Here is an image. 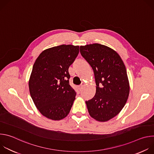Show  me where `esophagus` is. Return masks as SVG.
Masks as SVG:
<instances>
[{"instance_id": "1", "label": "esophagus", "mask_w": 154, "mask_h": 154, "mask_svg": "<svg viewBox=\"0 0 154 154\" xmlns=\"http://www.w3.org/2000/svg\"><path fill=\"white\" fill-rule=\"evenodd\" d=\"M83 86H84V84H82V85L78 86V88L79 89V90H81L83 88Z\"/></svg>"}]
</instances>
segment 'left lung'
<instances>
[{"label":"left lung","mask_w":154,"mask_h":154,"mask_svg":"<svg viewBox=\"0 0 154 154\" xmlns=\"http://www.w3.org/2000/svg\"><path fill=\"white\" fill-rule=\"evenodd\" d=\"M80 52L93 69L96 94L86 101L91 118L106 122L118 115L130 93L126 68L119 55L108 46L95 43L80 47Z\"/></svg>","instance_id":"obj_1"}]
</instances>
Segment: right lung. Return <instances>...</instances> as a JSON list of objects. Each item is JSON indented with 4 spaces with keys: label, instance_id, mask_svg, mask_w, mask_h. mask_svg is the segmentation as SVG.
<instances>
[{
    "label": "right lung",
    "instance_id": "1",
    "mask_svg": "<svg viewBox=\"0 0 154 154\" xmlns=\"http://www.w3.org/2000/svg\"><path fill=\"white\" fill-rule=\"evenodd\" d=\"M79 46L60 45L43 51L36 58L29 81L32 99L39 112L59 121L69 114L76 93L69 85L68 69Z\"/></svg>",
    "mask_w": 154,
    "mask_h": 154
}]
</instances>
